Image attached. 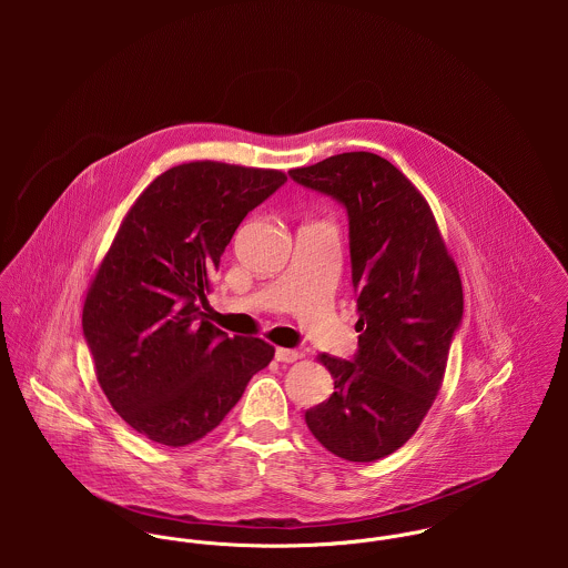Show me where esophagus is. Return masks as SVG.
<instances>
[{"instance_id": "1", "label": "esophagus", "mask_w": 568, "mask_h": 568, "mask_svg": "<svg viewBox=\"0 0 568 568\" xmlns=\"http://www.w3.org/2000/svg\"><path fill=\"white\" fill-rule=\"evenodd\" d=\"M300 358H302V354L297 349H288V347H277L275 349V361H280V363H295Z\"/></svg>"}]
</instances>
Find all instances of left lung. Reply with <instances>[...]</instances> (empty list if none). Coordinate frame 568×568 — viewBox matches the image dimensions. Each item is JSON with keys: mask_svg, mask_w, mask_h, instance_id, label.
<instances>
[{"mask_svg": "<svg viewBox=\"0 0 568 568\" xmlns=\"http://www.w3.org/2000/svg\"><path fill=\"white\" fill-rule=\"evenodd\" d=\"M288 174L341 201L349 216L358 354L320 363L334 381L306 424L332 455L376 462L413 437L442 389L464 315L459 268L430 205L374 153H343Z\"/></svg>", "mask_w": 568, "mask_h": 568, "instance_id": "left-lung-1", "label": "left lung"}]
</instances>
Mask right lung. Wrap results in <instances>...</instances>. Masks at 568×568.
Returning <instances> with one entry per match:
<instances>
[{"label":"right lung","mask_w":568,"mask_h":568,"mask_svg":"<svg viewBox=\"0 0 568 568\" xmlns=\"http://www.w3.org/2000/svg\"><path fill=\"white\" fill-rule=\"evenodd\" d=\"M284 181L273 168L172 165L138 196L98 264L82 332L100 389L146 439L199 442L273 361L271 343L230 338L201 308L244 216Z\"/></svg>","instance_id":"add662e5"}]
</instances>
